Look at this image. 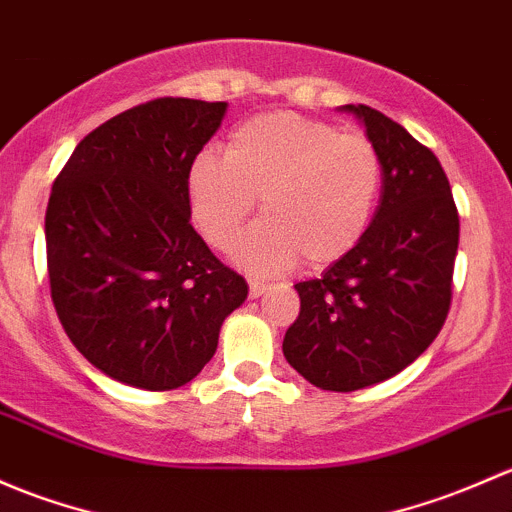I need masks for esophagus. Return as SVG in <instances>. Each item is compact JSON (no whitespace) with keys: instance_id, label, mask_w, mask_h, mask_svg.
Segmentation results:
<instances>
[{"instance_id":"obj_1","label":"esophagus","mask_w":512,"mask_h":512,"mask_svg":"<svg viewBox=\"0 0 512 512\" xmlns=\"http://www.w3.org/2000/svg\"><path fill=\"white\" fill-rule=\"evenodd\" d=\"M268 291V283H263V281H251L249 283V293H251V298H261L263 293Z\"/></svg>"}]
</instances>
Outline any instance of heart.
<instances>
[{
  "mask_svg": "<svg viewBox=\"0 0 512 512\" xmlns=\"http://www.w3.org/2000/svg\"><path fill=\"white\" fill-rule=\"evenodd\" d=\"M382 160L362 135L295 113H266L231 133L224 157L204 152L187 170V204L199 234L224 251L256 209L266 214L234 246L246 271L273 276L303 258L328 268L370 229Z\"/></svg>",
  "mask_w": 512,
  "mask_h": 512,
  "instance_id": "b5f03b06",
  "label": "heart"
}]
</instances>
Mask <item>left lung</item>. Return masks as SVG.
Here are the masks:
<instances>
[{
    "label": "left lung",
    "mask_w": 512,
    "mask_h": 512,
    "mask_svg": "<svg viewBox=\"0 0 512 512\" xmlns=\"http://www.w3.org/2000/svg\"><path fill=\"white\" fill-rule=\"evenodd\" d=\"M355 115L382 160L370 229L323 276L295 283L298 320L283 337L295 372L328 392H355L409 367L449 315L458 212L429 147L367 105Z\"/></svg>",
    "instance_id": "1"
}]
</instances>
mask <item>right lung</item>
<instances>
[{
	"label": "right lung",
	"instance_id": "1",
	"mask_svg": "<svg viewBox=\"0 0 512 512\" xmlns=\"http://www.w3.org/2000/svg\"><path fill=\"white\" fill-rule=\"evenodd\" d=\"M224 113L192 98L135 105L78 142L51 189L56 313L76 350L128 387L192 382L249 295L189 221L187 170Z\"/></svg>",
	"mask_w": 512,
	"mask_h": 512
}]
</instances>
